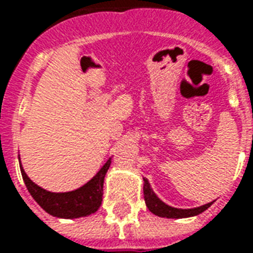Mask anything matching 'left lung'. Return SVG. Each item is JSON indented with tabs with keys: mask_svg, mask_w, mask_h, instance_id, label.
Returning a JSON list of instances; mask_svg holds the SVG:
<instances>
[{
	"mask_svg": "<svg viewBox=\"0 0 253 253\" xmlns=\"http://www.w3.org/2000/svg\"><path fill=\"white\" fill-rule=\"evenodd\" d=\"M143 198H145V203L149 211L153 212L154 215L163 218H188L195 217L198 214H201L209 207L211 206L212 202H209L206 205H202L199 207H192V209H177V207H172L167 205L160 199L159 196L154 194V191L150 187L148 179H143Z\"/></svg>",
	"mask_w": 253,
	"mask_h": 253,
	"instance_id": "1",
	"label": "left lung"
}]
</instances>
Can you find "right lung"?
<instances>
[{"label": "right lung", "instance_id": "add662e5", "mask_svg": "<svg viewBox=\"0 0 253 253\" xmlns=\"http://www.w3.org/2000/svg\"><path fill=\"white\" fill-rule=\"evenodd\" d=\"M19 163L27 190L30 191L36 203L52 217L66 218V219L86 217L97 211L101 206L103 184H104L105 173L111 165V157L88 183H85L77 190L69 191V192H51L42 188L31 180L25 173L20 157Z\"/></svg>", "mask_w": 253, "mask_h": 253}]
</instances>
